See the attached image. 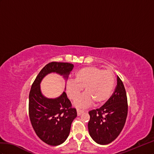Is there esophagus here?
Instances as JSON below:
<instances>
[{
	"instance_id": "1",
	"label": "esophagus",
	"mask_w": 154,
	"mask_h": 154,
	"mask_svg": "<svg viewBox=\"0 0 154 154\" xmlns=\"http://www.w3.org/2000/svg\"><path fill=\"white\" fill-rule=\"evenodd\" d=\"M85 112L84 110H82V109H77V116H80L82 113H83Z\"/></svg>"
}]
</instances>
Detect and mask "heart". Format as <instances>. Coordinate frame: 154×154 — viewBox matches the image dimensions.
I'll return each mask as SVG.
<instances>
[{
	"label": "heart",
	"instance_id": "1",
	"mask_svg": "<svg viewBox=\"0 0 154 154\" xmlns=\"http://www.w3.org/2000/svg\"><path fill=\"white\" fill-rule=\"evenodd\" d=\"M115 84V75L110 70L95 66L84 67L76 72L75 79L67 81L66 91L72 99H75L85 87L86 92L74 102L77 108L89 107L105 103L111 95Z\"/></svg>",
	"mask_w": 154,
	"mask_h": 154
}]
</instances>
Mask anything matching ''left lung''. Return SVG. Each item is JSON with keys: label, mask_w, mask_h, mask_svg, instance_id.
<instances>
[{"label": "left lung", "mask_w": 154, "mask_h": 154, "mask_svg": "<svg viewBox=\"0 0 154 154\" xmlns=\"http://www.w3.org/2000/svg\"><path fill=\"white\" fill-rule=\"evenodd\" d=\"M113 95L100 108L90 111L88 128L95 142L105 145L115 140L125 126L128 114V102L123 83L117 76Z\"/></svg>", "instance_id": "8db88e82"}]
</instances>
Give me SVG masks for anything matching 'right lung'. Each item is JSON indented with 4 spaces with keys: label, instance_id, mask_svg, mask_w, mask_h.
I'll use <instances>...</instances> for the list:
<instances>
[{
    "label": "right lung",
    "instance_id": "obj_1",
    "mask_svg": "<svg viewBox=\"0 0 154 154\" xmlns=\"http://www.w3.org/2000/svg\"><path fill=\"white\" fill-rule=\"evenodd\" d=\"M73 64L68 63H48L39 72L31 88L29 95V116L38 137L51 146H58L68 138L71 125L77 117L75 108L65 91L55 99L47 98L42 94L41 82L48 74L56 73L68 79Z\"/></svg>",
    "mask_w": 154,
    "mask_h": 154
}]
</instances>
